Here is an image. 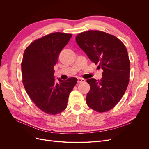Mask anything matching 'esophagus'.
Returning a JSON list of instances; mask_svg holds the SVG:
<instances>
[{"label":"esophagus","mask_w":149,"mask_h":149,"mask_svg":"<svg viewBox=\"0 0 149 149\" xmlns=\"http://www.w3.org/2000/svg\"><path fill=\"white\" fill-rule=\"evenodd\" d=\"M85 81V80L83 79H81V78H79L78 79V83H83Z\"/></svg>","instance_id":"obj_1"}]
</instances>
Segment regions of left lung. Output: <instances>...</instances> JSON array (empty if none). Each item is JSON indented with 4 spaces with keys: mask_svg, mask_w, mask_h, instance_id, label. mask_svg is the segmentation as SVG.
Here are the masks:
<instances>
[{
    "mask_svg": "<svg viewBox=\"0 0 149 149\" xmlns=\"http://www.w3.org/2000/svg\"><path fill=\"white\" fill-rule=\"evenodd\" d=\"M75 40L89 58L103 70L100 81L87 80L90 85L88 106L98 112L111 110L118 103L129 82L130 63L126 46L115 36L98 30L81 33Z\"/></svg>",
    "mask_w": 149,
    "mask_h": 149,
    "instance_id": "1",
    "label": "left lung"
}]
</instances>
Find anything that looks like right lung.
<instances>
[{"mask_svg":"<svg viewBox=\"0 0 149 149\" xmlns=\"http://www.w3.org/2000/svg\"><path fill=\"white\" fill-rule=\"evenodd\" d=\"M72 34L53 33L36 39L25 49L21 63L22 82L28 95L41 111L56 115L65 110L77 79H54V66Z\"/></svg>","mask_w":149,"mask_h":149,"instance_id":"add662e5","label":"right lung"}]
</instances>
